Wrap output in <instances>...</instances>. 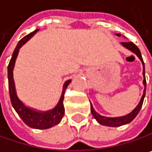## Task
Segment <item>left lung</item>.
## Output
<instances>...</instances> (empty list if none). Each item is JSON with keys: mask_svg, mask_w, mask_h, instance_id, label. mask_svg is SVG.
<instances>
[{"mask_svg": "<svg viewBox=\"0 0 152 152\" xmlns=\"http://www.w3.org/2000/svg\"><path fill=\"white\" fill-rule=\"evenodd\" d=\"M118 36H121V34H117ZM123 46H125L126 48L131 50L132 52H134L137 56L139 57V59L141 60L142 63V66H143V84L145 86V89H144V91H143V95L138 104V106L128 115L126 116H123V117H118V118H107L105 116H101L99 115L98 113L95 112V110L93 109L92 106L91 105V114L93 115V117L98 121V122H99L101 125H105V126H108V127H119V126H121V125H124V124H127V123H129L130 121H132L135 117L137 115V113H139L141 107L142 106V103H143V99H144V96H145V91H146V79H145V71H144V62L142 61V54H141V52L139 50V48L137 47L133 42H122L121 43Z\"/></svg>", "mask_w": 152, "mask_h": 152, "instance_id": "8db88e82", "label": "left lung"}]
</instances>
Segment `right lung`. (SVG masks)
Returning a JSON list of instances; mask_svg holds the SVG:
<instances>
[{"label": "right lung", "mask_w": 152, "mask_h": 152, "mask_svg": "<svg viewBox=\"0 0 152 152\" xmlns=\"http://www.w3.org/2000/svg\"><path fill=\"white\" fill-rule=\"evenodd\" d=\"M39 30H35L33 32L26 35L23 37L17 44V46L14 50V53L12 54L11 60L10 61V64L8 66V78H9V91H10V97L11 104L19 115V117L23 120V121L29 127L32 129H46L49 128L53 127L54 125H57L61 121L63 115H64V106H63V99H64V94L65 90L68 87V85L70 83V80L67 81L64 83L63 86V91L61 97V99L58 103L56 107L51 111L45 112V113H39L36 111H33L28 107L24 106L17 98L15 94V83L13 79V69L15 66V59L18 54L20 47L23 44L26 43L27 40H29Z\"/></svg>", "instance_id": "obj_1"}]
</instances>
